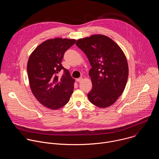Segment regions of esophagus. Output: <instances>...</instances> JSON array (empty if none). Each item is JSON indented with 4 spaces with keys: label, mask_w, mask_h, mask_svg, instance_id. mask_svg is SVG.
Wrapping results in <instances>:
<instances>
[{
    "label": "esophagus",
    "mask_w": 159,
    "mask_h": 159,
    "mask_svg": "<svg viewBox=\"0 0 159 159\" xmlns=\"http://www.w3.org/2000/svg\"><path fill=\"white\" fill-rule=\"evenodd\" d=\"M82 80H83V78H82V77H80V78H78V79H76L77 82H80L82 81Z\"/></svg>",
    "instance_id": "34e87169"
}]
</instances>
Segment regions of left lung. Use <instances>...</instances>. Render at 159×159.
<instances>
[{
	"label": "left lung",
	"instance_id": "1",
	"mask_svg": "<svg viewBox=\"0 0 159 159\" xmlns=\"http://www.w3.org/2000/svg\"><path fill=\"white\" fill-rule=\"evenodd\" d=\"M75 44L92 66L89 76L93 89L87 94L90 102L101 108L114 104L123 93L128 77L127 60L122 50L101 34L79 39Z\"/></svg>",
	"mask_w": 159,
	"mask_h": 159
}]
</instances>
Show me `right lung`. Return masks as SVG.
Returning a JSON list of instances; mask_svg holds the SVG:
<instances>
[{"label":"right lung","mask_w":159,"mask_h":159,"mask_svg":"<svg viewBox=\"0 0 159 159\" xmlns=\"http://www.w3.org/2000/svg\"><path fill=\"white\" fill-rule=\"evenodd\" d=\"M71 39L55 38L44 41L30 55L27 71L31 91L43 106L57 109L69 101L74 79L61 62L65 52L75 43ZM64 71L59 78L58 73Z\"/></svg>","instance_id":"1"}]
</instances>
